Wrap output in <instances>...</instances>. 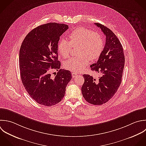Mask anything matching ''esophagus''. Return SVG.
Here are the masks:
<instances>
[{
	"label": "esophagus",
	"instance_id": "34e87169",
	"mask_svg": "<svg viewBox=\"0 0 146 146\" xmlns=\"http://www.w3.org/2000/svg\"><path fill=\"white\" fill-rule=\"evenodd\" d=\"M72 77H73V78H74V77H76V76H77V73H75V72H73V73H72Z\"/></svg>",
	"mask_w": 146,
	"mask_h": 146
}]
</instances>
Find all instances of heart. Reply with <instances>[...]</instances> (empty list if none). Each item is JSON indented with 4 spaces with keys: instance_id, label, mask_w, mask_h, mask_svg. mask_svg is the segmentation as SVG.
Wrapping results in <instances>:
<instances>
[{
    "instance_id": "b5f03b06",
    "label": "heart",
    "mask_w": 146,
    "mask_h": 146,
    "mask_svg": "<svg viewBox=\"0 0 146 146\" xmlns=\"http://www.w3.org/2000/svg\"><path fill=\"white\" fill-rule=\"evenodd\" d=\"M69 41L65 38L60 39L57 44V49L64 58L69 56L72 46L78 45V56L69 58L65 63V68L70 71L78 72L82 71L89 64V59L94 60L101 54L104 48L102 36L84 27H79L71 32L69 36Z\"/></svg>"
}]
</instances>
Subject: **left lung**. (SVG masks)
I'll use <instances>...</instances> for the list:
<instances>
[{"label":"left lung","instance_id":"1","mask_svg":"<svg viewBox=\"0 0 146 146\" xmlns=\"http://www.w3.org/2000/svg\"><path fill=\"white\" fill-rule=\"evenodd\" d=\"M95 24L106 36V43L97 62L90 68L101 76L94 78L84 74L85 81L81 90L87 102L101 105L109 101L117 92L122 82L125 58L122 45L113 31L100 23Z\"/></svg>","mask_w":146,"mask_h":146}]
</instances>
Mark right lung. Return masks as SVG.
I'll use <instances>...</instances> for the list:
<instances>
[{"label": "right lung", "mask_w": 146, "mask_h": 146, "mask_svg": "<svg viewBox=\"0 0 146 146\" xmlns=\"http://www.w3.org/2000/svg\"><path fill=\"white\" fill-rule=\"evenodd\" d=\"M68 29L64 24L49 23L32 29L26 36L19 52V69L22 83L29 96L37 103L51 106L64 98L72 79L69 70L60 69L57 44ZM51 69L58 70L54 77Z\"/></svg>", "instance_id": "add662e5"}]
</instances>
